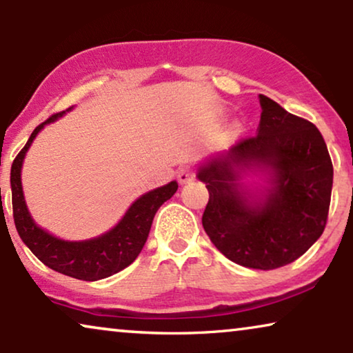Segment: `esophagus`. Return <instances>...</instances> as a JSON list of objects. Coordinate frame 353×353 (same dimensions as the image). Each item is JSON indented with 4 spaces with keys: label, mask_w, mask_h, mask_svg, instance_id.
I'll list each match as a JSON object with an SVG mask.
<instances>
[{
    "label": "esophagus",
    "mask_w": 353,
    "mask_h": 353,
    "mask_svg": "<svg viewBox=\"0 0 353 353\" xmlns=\"http://www.w3.org/2000/svg\"><path fill=\"white\" fill-rule=\"evenodd\" d=\"M194 177L195 174L190 168H181L179 172H177V181H179L181 184H187V182L194 181Z\"/></svg>",
    "instance_id": "obj_1"
}]
</instances>
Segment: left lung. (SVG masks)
Returning a JSON list of instances; mask_svg holds the SVG:
<instances>
[{
    "label": "left lung",
    "mask_w": 353,
    "mask_h": 353,
    "mask_svg": "<svg viewBox=\"0 0 353 353\" xmlns=\"http://www.w3.org/2000/svg\"><path fill=\"white\" fill-rule=\"evenodd\" d=\"M260 105L255 137L206 158L196 179L210 194L201 223L214 247L237 265L274 270L302 256L323 234L334 172L312 122L265 95Z\"/></svg>",
    "instance_id": "1"
}]
</instances>
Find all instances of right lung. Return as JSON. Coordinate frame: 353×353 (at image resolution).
Instances as JSON below:
<instances>
[{
	"mask_svg": "<svg viewBox=\"0 0 353 353\" xmlns=\"http://www.w3.org/2000/svg\"><path fill=\"white\" fill-rule=\"evenodd\" d=\"M74 108V106H72ZM51 116L50 119L41 122L39 128L27 140L14 159L11 166V192H12V213L16 229L22 242L30 248V252L51 270L70 278L82 281H98L110 278L124 268H128L147 242L154 214L164 201L171 199L177 190V182L171 181L166 185L140 195L129 206L119 223L112 225L110 231L101 236L85 239V241H64L40 228L32 218L27 208L26 196L22 189V164L30 145L34 143L37 135L45 125L58 121L65 112Z\"/></svg>",
	"mask_w": 353,
	"mask_h": 353,
	"instance_id": "obj_1",
	"label": "right lung"
}]
</instances>
